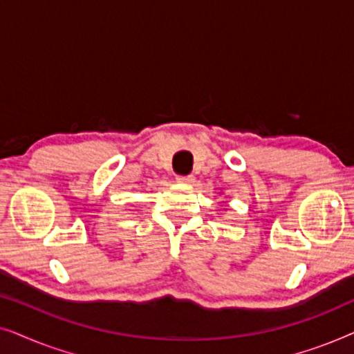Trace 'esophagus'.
<instances>
[{
  "label": "esophagus",
  "mask_w": 354,
  "mask_h": 354,
  "mask_svg": "<svg viewBox=\"0 0 354 354\" xmlns=\"http://www.w3.org/2000/svg\"><path fill=\"white\" fill-rule=\"evenodd\" d=\"M177 182L180 183H192L193 176H177Z\"/></svg>",
  "instance_id": "1"
}]
</instances>
